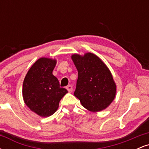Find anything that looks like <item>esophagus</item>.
<instances>
[{
  "mask_svg": "<svg viewBox=\"0 0 149 149\" xmlns=\"http://www.w3.org/2000/svg\"><path fill=\"white\" fill-rule=\"evenodd\" d=\"M66 90H67L69 92H72V91H73V87L71 86V85H68V86H66Z\"/></svg>",
  "mask_w": 149,
  "mask_h": 149,
  "instance_id": "obj_1",
  "label": "esophagus"
}]
</instances>
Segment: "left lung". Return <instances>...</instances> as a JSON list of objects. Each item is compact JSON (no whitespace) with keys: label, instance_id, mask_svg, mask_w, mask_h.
I'll list each match as a JSON object with an SVG mask.
<instances>
[{"label":"left lung","instance_id":"obj_1","mask_svg":"<svg viewBox=\"0 0 149 149\" xmlns=\"http://www.w3.org/2000/svg\"><path fill=\"white\" fill-rule=\"evenodd\" d=\"M71 59L78 70L74 95L92 112L104 110L114 100L116 85L109 68L95 54H74Z\"/></svg>","mask_w":149,"mask_h":149}]
</instances>
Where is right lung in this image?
<instances>
[{"instance_id": "obj_1", "label": "right lung", "mask_w": 149, "mask_h": 149, "mask_svg": "<svg viewBox=\"0 0 149 149\" xmlns=\"http://www.w3.org/2000/svg\"><path fill=\"white\" fill-rule=\"evenodd\" d=\"M56 63L55 59L40 58L24 80L22 95L26 105L41 117L54 113L61 98L68 92L59 87V80L52 74Z\"/></svg>"}]
</instances>
